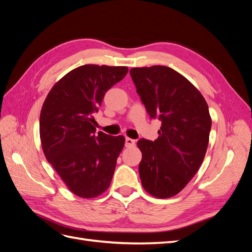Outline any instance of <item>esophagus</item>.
<instances>
[{"label": "esophagus", "instance_id": "34e87169", "mask_svg": "<svg viewBox=\"0 0 252 252\" xmlns=\"http://www.w3.org/2000/svg\"><path fill=\"white\" fill-rule=\"evenodd\" d=\"M134 144H135L134 140H132L130 138H126V140H125V146L126 147H132V146H134Z\"/></svg>", "mask_w": 252, "mask_h": 252}]
</instances>
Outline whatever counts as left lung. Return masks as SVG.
<instances>
[{
    "instance_id": "obj_1",
    "label": "left lung",
    "mask_w": 252,
    "mask_h": 252,
    "mask_svg": "<svg viewBox=\"0 0 252 252\" xmlns=\"http://www.w3.org/2000/svg\"><path fill=\"white\" fill-rule=\"evenodd\" d=\"M130 75L149 116L162 121L155 141L141 139L139 173L152 196L178 194L199 170L208 147L211 118L204 96L167 66L135 67Z\"/></svg>"
}]
</instances>
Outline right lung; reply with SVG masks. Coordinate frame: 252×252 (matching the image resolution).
<instances>
[{"label": "right lung", "mask_w": 252, "mask_h": 252, "mask_svg": "<svg viewBox=\"0 0 252 252\" xmlns=\"http://www.w3.org/2000/svg\"><path fill=\"white\" fill-rule=\"evenodd\" d=\"M128 72L126 66L83 65L59 80L40 114V138L47 161L72 193L93 199L108 189L123 135L94 134L105 94Z\"/></svg>", "instance_id": "add662e5"}]
</instances>
